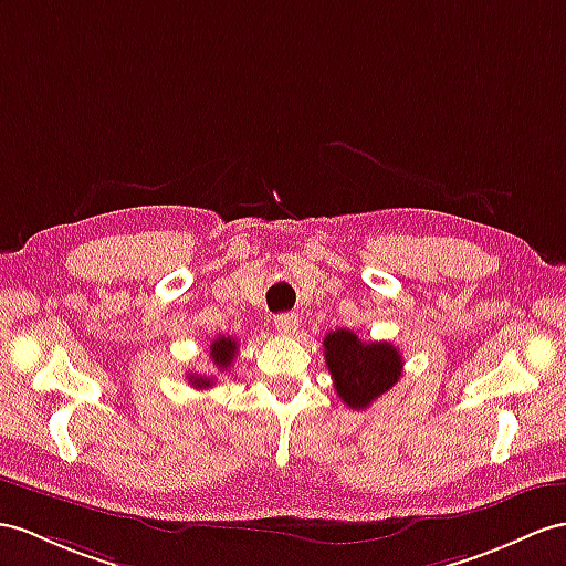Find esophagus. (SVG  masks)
<instances>
[{"mask_svg": "<svg viewBox=\"0 0 566 566\" xmlns=\"http://www.w3.org/2000/svg\"><path fill=\"white\" fill-rule=\"evenodd\" d=\"M273 324H275V331H279L281 336H293L295 331H297V326H300V316L295 314V312H287V314H279L273 319Z\"/></svg>", "mask_w": 566, "mask_h": 566, "instance_id": "esophagus-1", "label": "esophagus"}]
</instances>
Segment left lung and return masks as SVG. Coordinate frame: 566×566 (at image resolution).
Returning <instances> with one entry per match:
<instances>
[{"mask_svg": "<svg viewBox=\"0 0 566 566\" xmlns=\"http://www.w3.org/2000/svg\"><path fill=\"white\" fill-rule=\"evenodd\" d=\"M326 367L336 394L353 410H365L401 379L403 355L387 340H363L348 328H336L324 338Z\"/></svg>", "mask_w": 566, "mask_h": 566, "instance_id": "left-lung-1", "label": "left lung"}]
</instances>
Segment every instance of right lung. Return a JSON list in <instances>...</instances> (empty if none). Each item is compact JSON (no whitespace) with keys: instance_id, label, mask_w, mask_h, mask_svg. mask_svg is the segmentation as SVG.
I'll return each instance as SVG.
<instances>
[{"instance_id":"right-lung-1","label":"right lung","mask_w":566,"mask_h":566,"mask_svg":"<svg viewBox=\"0 0 566 566\" xmlns=\"http://www.w3.org/2000/svg\"><path fill=\"white\" fill-rule=\"evenodd\" d=\"M235 355H238V340L235 338L218 336L211 343V360L218 369H228L232 365V360H235ZM189 381H191V387H197V389H209L213 384V379L199 377V375H189Z\"/></svg>"}]
</instances>
